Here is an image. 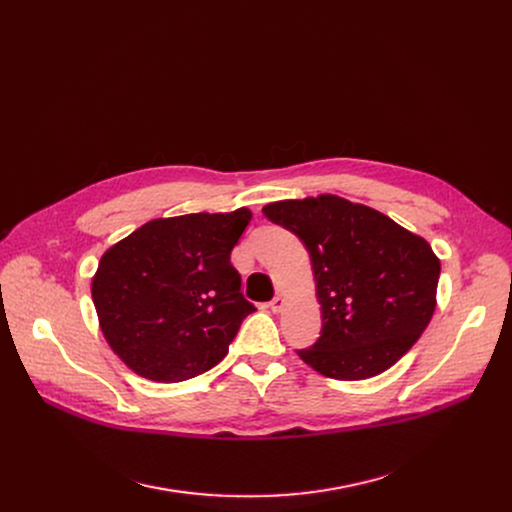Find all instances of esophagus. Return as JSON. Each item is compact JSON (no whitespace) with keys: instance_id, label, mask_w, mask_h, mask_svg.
<instances>
[{"instance_id":"esophagus-1","label":"esophagus","mask_w":512,"mask_h":512,"mask_svg":"<svg viewBox=\"0 0 512 512\" xmlns=\"http://www.w3.org/2000/svg\"><path fill=\"white\" fill-rule=\"evenodd\" d=\"M284 303H286V301H284L282 297H274V299L270 301V305H267V307H270V311H272V313H280V311L284 309Z\"/></svg>"}]
</instances>
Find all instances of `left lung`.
I'll return each mask as SVG.
<instances>
[{
	"instance_id": "8db88e82",
	"label": "left lung",
	"mask_w": 512,
	"mask_h": 512,
	"mask_svg": "<svg viewBox=\"0 0 512 512\" xmlns=\"http://www.w3.org/2000/svg\"><path fill=\"white\" fill-rule=\"evenodd\" d=\"M311 257L321 336L299 357L332 380H367L419 340L436 309L440 259L388 215L336 195L263 207Z\"/></svg>"
}]
</instances>
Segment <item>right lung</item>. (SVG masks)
Returning <instances> with one entry per match:
<instances>
[{"label":"right lung","mask_w":512,"mask_h":512,"mask_svg":"<svg viewBox=\"0 0 512 512\" xmlns=\"http://www.w3.org/2000/svg\"><path fill=\"white\" fill-rule=\"evenodd\" d=\"M249 222L247 207L159 218L103 253L93 303L107 344L134 373L174 384L226 357L255 311L230 263Z\"/></svg>","instance_id":"right-lung-1"}]
</instances>
